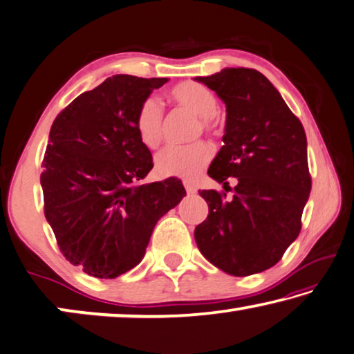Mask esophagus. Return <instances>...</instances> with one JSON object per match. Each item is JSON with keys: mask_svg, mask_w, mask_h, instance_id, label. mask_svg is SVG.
<instances>
[{"mask_svg": "<svg viewBox=\"0 0 354 354\" xmlns=\"http://www.w3.org/2000/svg\"><path fill=\"white\" fill-rule=\"evenodd\" d=\"M183 187H185V189H187L188 194H194V193H196V187H194L193 182L183 180Z\"/></svg>", "mask_w": 354, "mask_h": 354, "instance_id": "esophagus-1", "label": "esophagus"}]
</instances>
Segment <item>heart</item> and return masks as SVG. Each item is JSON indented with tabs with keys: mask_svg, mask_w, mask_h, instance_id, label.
<instances>
[{
	"mask_svg": "<svg viewBox=\"0 0 354 354\" xmlns=\"http://www.w3.org/2000/svg\"><path fill=\"white\" fill-rule=\"evenodd\" d=\"M169 100L177 106L198 115L193 136L215 135L219 127L218 97L207 86L196 81H182L169 89ZM135 130L139 141L149 149H156L163 139V111L155 98L141 102L135 114ZM213 149L204 141L187 146H169L156 155V172L163 177H194L210 163Z\"/></svg>",
	"mask_w": 354,
	"mask_h": 354,
	"instance_id": "b5f03b06",
	"label": "heart"
}]
</instances>
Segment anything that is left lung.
<instances>
[{"instance_id": "1", "label": "left lung", "mask_w": 354, "mask_h": 354, "mask_svg": "<svg viewBox=\"0 0 354 354\" xmlns=\"http://www.w3.org/2000/svg\"><path fill=\"white\" fill-rule=\"evenodd\" d=\"M227 108L224 146L208 176L227 189H202L208 216L194 230L208 262L232 276L256 274L274 266L301 232L312 178L301 120L256 68H224L198 77Z\"/></svg>"}]
</instances>
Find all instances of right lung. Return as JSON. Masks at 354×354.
Wrapping results in <instances>:
<instances>
[{
    "mask_svg": "<svg viewBox=\"0 0 354 354\" xmlns=\"http://www.w3.org/2000/svg\"><path fill=\"white\" fill-rule=\"evenodd\" d=\"M167 78L113 75L56 115L40 174L44 213L62 256L114 279L141 262L155 224L187 196L176 177L141 185L153 167L135 114Z\"/></svg>",
    "mask_w": 354,
    "mask_h": 354,
    "instance_id": "obj_1",
    "label": "right lung"
}]
</instances>
